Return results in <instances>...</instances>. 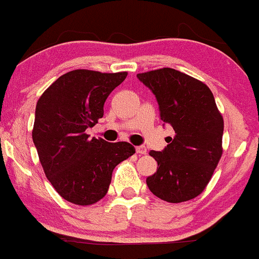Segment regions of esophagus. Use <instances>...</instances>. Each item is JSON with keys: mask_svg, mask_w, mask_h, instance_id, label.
<instances>
[{"mask_svg": "<svg viewBox=\"0 0 259 259\" xmlns=\"http://www.w3.org/2000/svg\"><path fill=\"white\" fill-rule=\"evenodd\" d=\"M135 151H137L138 154H146L147 153V148L144 146H139L135 148Z\"/></svg>", "mask_w": 259, "mask_h": 259, "instance_id": "1", "label": "esophagus"}]
</instances>
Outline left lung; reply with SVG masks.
Here are the masks:
<instances>
[{
    "label": "left lung",
    "mask_w": 259,
    "mask_h": 259,
    "mask_svg": "<svg viewBox=\"0 0 259 259\" xmlns=\"http://www.w3.org/2000/svg\"><path fill=\"white\" fill-rule=\"evenodd\" d=\"M137 76L156 96L161 120L175 132L162 152H149L158 167L147 185L166 202L193 199L207 187L222 156L224 118L213 94L204 83L170 67Z\"/></svg>",
    "instance_id": "8db88e82"
}]
</instances>
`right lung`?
<instances>
[{
	"mask_svg": "<svg viewBox=\"0 0 259 259\" xmlns=\"http://www.w3.org/2000/svg\"><path fill=\"white\" fill-rule=\"evenodd\" d=\"M126 75L72 70L38 100L31 137L46 176L67 202L89 206L102 199L113 168L135 153L127 142L108 143L85 133L102 117L107 97Z\"/></svg>",
	"mask_w": 259,
	"mask_h": 259,
	"instance_id": "1",
	"label": "right lung"
}]
</instances>
